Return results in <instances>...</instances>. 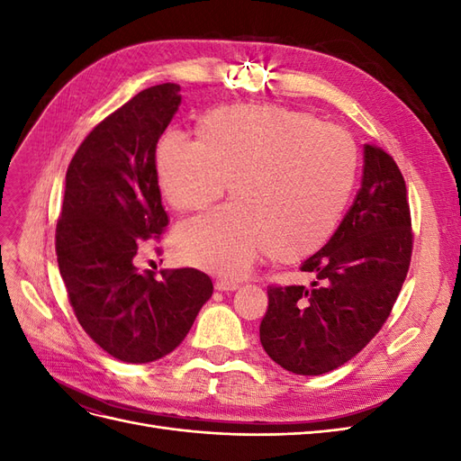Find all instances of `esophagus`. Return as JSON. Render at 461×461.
Listing matches in <instances>:
<instances>
[{"mask_svg": "<svg viewBox=\"0 0 461 461\" xmlns=\"http://www.w3.org/2000/svg\"><path fill=\"white\" fill-rule=\"evenodd\" d=\"M236 288H239V285L232 281H217L215 283V290H219V292H234Z\"/></svg>", "mask_w": 461, "mask_h": 461, "instance_id": "34e87169", "label": "esophagus"}]
</instances>
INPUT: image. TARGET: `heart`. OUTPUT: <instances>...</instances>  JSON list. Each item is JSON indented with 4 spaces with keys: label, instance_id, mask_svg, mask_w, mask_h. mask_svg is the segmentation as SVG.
<instances>
[{
    "label": "heart",
    "instance_id": "b5f03b06",
    "mask_svg": "<svg viewBox=\"0 0 461 461\" xmlns=\"http://www.w3.org/2000/svg\"><path fill=\"white\" fill-rule=\"evenodd\" d=\"M161 196L176 212L234 203L183 221L176 256L194 267L240 276L269 254L313 256L337 230L356 186L357 149L339 127L273 104H229L196 121V142L163 134L153 149Z\"/></svg>",
    "mask_w": 461,
    "mask_h": 461
}]
</instances>
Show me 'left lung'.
<instances>
[{"label": "left lung", "instance_id": "8db88e82", "mask_svg": "<svg viewBox=\"0 0 461 461\" xmlns=\"http://www.w3.org/2000/svg\"><path fill=\"white\" fill-rule=\"evenodd\" d=\"M411 259L406 183L394 159L366 144L364 176L332 239L302 263L312 288H269L263 350L296 375L344 366L375 337L400 294ZM321 285H319L318 283Z\"/></svg>", "mask_w": 461, "mask_h": 461}]
</instances>
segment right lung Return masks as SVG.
<instances>
[{"label":"right lung","mask_w":461,"mask_h":461,"mask_svg":"<svg viewBox=\"0 0 461 461\" xmlns=\"http://www.w3.org/2000/svg\"><path fill=\"white\" fill-rule=\"evenodd\" d=\"M178 85L136 94L80 144L67 169L55 249L88 337L127 364H149L185 340L213 283L198 269L153 278L136 267L140 240L167 227L153 149L180 104Z\"/></svg>","instance_id":"add662e5"}]
</instances>
